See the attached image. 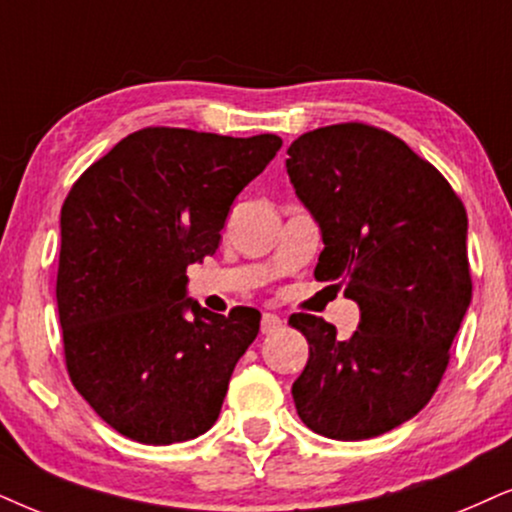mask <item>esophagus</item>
<instances>
[{"instance_id": "obj_1", "label": "esophagus", "mask_w": 512, "mask_h": 512, "mask_svg": "<svg viewBox=\"0 0 512 512\" xmlns=\"http://www.w3.org/2000/svg\"><path fill=\"white\" fill-rule=\"evenodd\" d=\"M283 326V321H281V316H276V314H262V333L264 335H269V333H274V331H278V328Z\"/></svg>"}]
</instances>
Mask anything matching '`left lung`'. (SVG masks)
I'll return each mask as SVG.
<instances>
[{
    "instance_id": "8db88e82",
    "label": "left lung",
    "mask_w": 512,
    "mask_h": 512,
    "mask_svg": "<svg viewBox=\"0 0 512 512\" xmlns=\"http://www.w3.org/2000/svg\"><path fill=\"white\" fill-rule=\"evenodd\" d=\"M288 155L295 196L321 229L314 276L361 312L347 340L319 316H290L309 342L297 416L342 442L378 437L428 404L449 364L472 297L468 215L428 160L378 127H319Z\"/></svg>"
}]
</instances>
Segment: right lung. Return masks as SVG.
Returning <instances> with one entry per match:
<instances>
[{
	"label": "right lung",
	"instance_id": "add662e5",
	"mask_svg": "<svg viewBox=\"0 0 512 512\" xmlns=\"http://www.w3.org/2000/svg\"><path fill=\"white\" fill-rule=\"evenodd\" d=\"M281 144L276 134L146 127L70 189L56 276L66 366L120 435L186 442L219 418L262 316L252 307L208 312L186 295V269L215 255L236 196Z\"/></svg>",
	"mask_w": 512,
	"mask_h": 512
}]
</instances>
